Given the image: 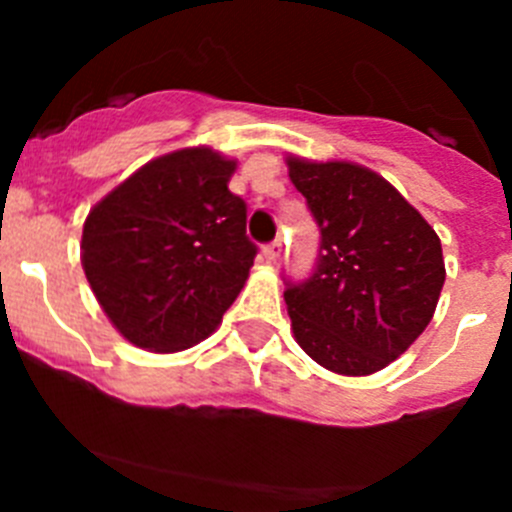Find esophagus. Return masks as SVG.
Returning a JSON list of instances; mask_svg holds the SVG:
<instances>
[{"label": "esophagus", "instance_id": "34e87169", "mask_svg": "<svg viewBox=\"0 0 512 512\" xmlns=\"http://www.w3.org/2000/svg\"><path fill=\"white\" fill-rule=\"evenodd\" d=\"M264 259L269 261V264H274V261L279 259V253H282V241H274V243H269V246H264Z\"/></svg>", "mask_w": 512, "mask_h": 512}]
</instances>
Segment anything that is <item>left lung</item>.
Wrapping results in <instances>:
<instances>
[{
    "label": "left lung",
    "instance_id": "left-lung-1",
    "mask_svg": "<svg viewBox=\"0 0 512 512\" xmlns=\"http://www.w3.org/2000/svg\"><path fill=\"white\" fill-rule=\"evenodd\" d=\"M287 166L320 228L315 269L284 289L297 343L330 372H379L431 323L446 279L441 241L366 166L297 156Z\"/></svg>",
    "mask_w": 512,
    "mask_h": 512
}]
</instances>
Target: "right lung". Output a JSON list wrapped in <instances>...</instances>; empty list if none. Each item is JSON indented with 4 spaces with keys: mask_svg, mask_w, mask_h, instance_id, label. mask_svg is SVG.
I'll return each mask as SVG.
<instances>
[{
    "mask_svg": "<svg viewBox=\"0 0 512 512\" xmlns=\"http://www.w3.org/2000/svg\"><path fill=\"white\" fill-rule=\"evenodd\" d=\"M233 158L182 148L140 166L92 207L81 266L122 336L184 351L220 325L253 266L246 202L228 189Z\"/></svg>",
    "mask_w": 512,
    "mask_h": 512,
    "instance_id": "1",
    "label": "right lung"
}]
</instances>
